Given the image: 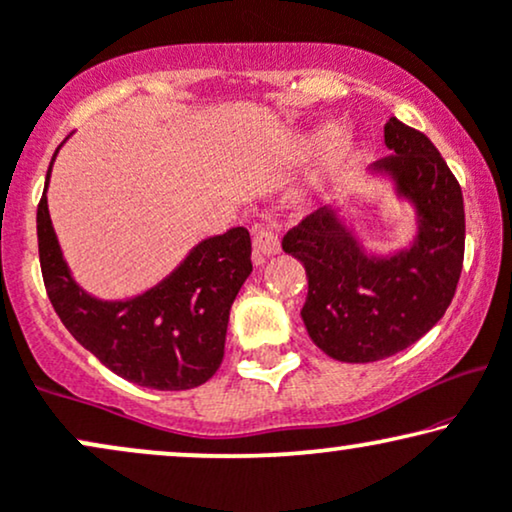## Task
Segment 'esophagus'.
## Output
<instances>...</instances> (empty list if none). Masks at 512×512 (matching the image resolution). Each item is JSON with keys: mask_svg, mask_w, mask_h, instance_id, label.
<instances>
[{"mask_svg": "<svg viewBox=\"0 0 512 512\" xmlns=\"http://www.w3.org/2000/svg\"><path fill=\"white\" fill-rule=\"evenodd\" d=\"M252 245H255V257L260 260L262 255H276L281 250V238L274 229H257L252 236Z\"/></svg>", "mask_w": 512, "mask_h": 512, "instance_id": "34e87169", "label": "esophagus"}]
</instances>
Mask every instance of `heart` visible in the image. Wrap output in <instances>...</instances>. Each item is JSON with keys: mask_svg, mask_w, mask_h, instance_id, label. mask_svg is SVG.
<instances>
[{"mask_svg": "<svg viewBox=\"0 0 512 512\" xmlns=\"http://www.w3.org/2000/svg\"><path fill=\"white\" fill-rule=\"evenodd\" d=\"M331 141H335L333 132H321V134H316V137H314L316 146H326V144H331ZM335 148H338V153L345 155V153L352 151V144H349V141H345V139H340L338 144H335Z\"/></svg>", "mask_w": 512, "mask_h": 512, "instance_id": "heart-1", "label": "heart"}]
</instances>
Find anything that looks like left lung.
Masks as SVG:
<instances>
[{
	"label": "left lung",
	"instance_id": "obj_1",
	"mask_svg": "<svg viewBox=\"0 0 512 512\" xmlns=\"http://www.w3.org/2000/svg\"><path fill=\"white\" fill-rule=\"evenodd\" d=\"M390 155L373 163L390 174L418 212V238L392 257H368L331 208L302 217L283 250L307 271L302 321L328 357L368 364L423 338L454 300L465 252L463 193L423 132L397 118L385 125Z\"/></svg>",
	"mask_w": 512,
	"mask_h": 512
}]
</instances>
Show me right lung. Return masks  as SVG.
Here are the masks:
<instances>
[{"mask_svg": "<svg viewBox=\"0 0 512 512\" xmlns=\"http://www.w3.org/2000/svg\"><path fill=\"white\" fill-rule=\"evenodd\" d=\"M49 174L51 165L47 184ZM37 245L58 319L103 366L151 390H191L217 373L231 304L252 271L245 226L198 243L163 283L125 302L96 300L73 281L49 219L47 186L37 205Z\"/></svg>", "mask_w": 512, "mask_h": 512, "instance_id": "add662e5", "label": "right lung"}]
</instances>
